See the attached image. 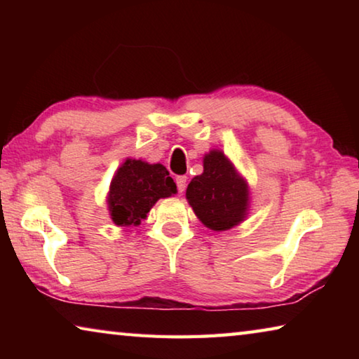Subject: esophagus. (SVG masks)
Returning a JSON list of instances; mask_svg holds the SVG:
<instances>
[{"instance_id":"esophagus-1","label":"esophagus","mask_w":359,"mask_h":359,"mask_svg":"<svg viewBox=\"0 0 359 359\" xmlns=\"http://www.w3.org/2000/svg\"><path fill=\"white\" fill-rule=\"evenodd\" d=\"M175 184H177V190L180 193H184L187 188V175H179V177L175 179Z\"/></svg>"}]
</instances>
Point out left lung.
Instances as JSON below:
<instances>
[{"label": "left lung", "mask_w": 359, "mask_h": 359, "mask_svg": "<svg viewBox=\"0 0 359 359\" xmlns=\"http://www.w3.org/2000/svg\"><path fill=\"white\" fill-rule=\"evenodd\" d=\"M187 199L205 226L224 231L244 220L248 187L228 158L212 150L204 156V172L188 184Z\"/></svg>", "instance_id": "left-lung-1"}]
</instances>
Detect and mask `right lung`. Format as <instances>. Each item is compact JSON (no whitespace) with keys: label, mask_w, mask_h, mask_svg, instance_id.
Wrapping results in <instances>:
<instances>
[{"label":"right lung","mask_w":359,"mask_h":359,"mask_svg":"<svg viewBox=\"0 0 359 359\" xmlns=\"http://www.w3.org/2000/svg\"><path fill=\"white\" fill-rule=\"evenodd\" d=\"M177 191L172 177L163 165L126 160L111 182L109 210L117 226L139 224L158 199Z\"/></svg>","instance_id":"add662e5"}]
</instances>
